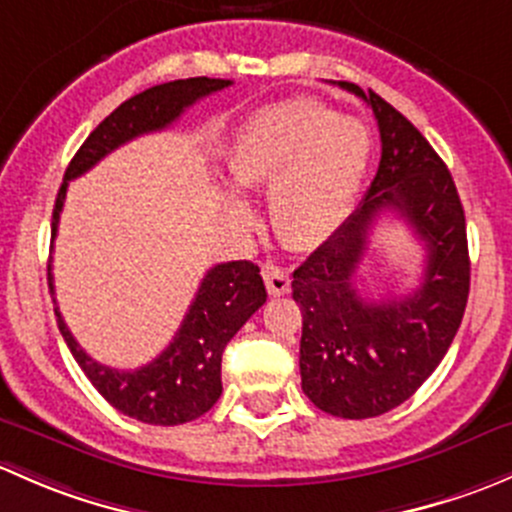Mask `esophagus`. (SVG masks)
<instances>
[{"label": "esophagus", "mask_w": 512, "mask_h": 512, "mask_svg": "<svg viewBox=\"0 0 512 512\" xmlns=\"http://www.w3.org/2000/svg\"><path fill=\"white\" fill-rule=\"evenodd\" d=\"M261 273H263V283H266L268 293L271 295H286L291 291V276H288L286 268L276 266V263H266Z\"/></svg>", "instance_id": "1"}]
</instances>
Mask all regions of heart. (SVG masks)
<instances>
[{
	"label": "heart",
	"mask_w": 512,
	"mask_h": 512,
	"mask_svg": "<svg viewBox=\"0 0 512 512\" xmlns=\"http://www.w3.org/2000/svg\"><path fill=\"white\" fill-rule=\"evenodd\" d=\"M372 162V135L362 120L337 115L315 98H291L251 115L229 147V175L239 187L268 189V217L295 251L318 249L357 202ZM234 224L254 212L236 194L224 199Z\"/></svg>",
	"instance_id": "obj_1"
}]
</instances>
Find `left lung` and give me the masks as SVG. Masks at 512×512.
I'll list each match as a JSON object with an SVG mask.
<instances>
[{"mask_svg":"<svg viewBox=\"0 0 512 512\" xmlns=\"http://www.w3.org/2000/svg\"><path fill=\"white\" fill-rule=\"evenodd\" d=\"M377 118L382 160L360 207L293 271L303 313L300 382L310 402L342 419H370L399 407L429 379L456 337L471 288L466 217L451 172L424 135L355 83H337ZM394 213L427 246L425 276L404 299L365 301L351 276L366 236Z\"/></svg>","mask_w":512,"mask_h":512,"instance_id":"1","label":"left lung"}]
</instances>
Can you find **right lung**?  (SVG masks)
<instances>
[{
    "label": "right lung",
    "instance_id": "add662e5",
    "mask_svg": "<svg viewBox=\"0 0 512 512\" xmlns=\"http://www.w3.org/2000/svg\"><path fill=\"white\" fill-rule=\"evenodd\" d=\"M224 78H182L160 83L120 103L103 123L88 135L81 150L73 155L59 189L51 219V241L59 231V217L68 182L98 165L105 155L140 135L157 133L172 123L197 100L229 88ZM261 268L251 261L217 263L202 278L197 295L179 325L175 340L160 357L138 370H113L91 360L68 325L63 323L54 298V313L68 350L91 379L100 397L130 419L155 426H177L199 419L217 404L221 394V355L229 340L244 328L246 320L266 303ZM49 291L54 293V276L49 263Z\"/></svg>",
    "mask_w": 512,
    "mask_h": 512
}]
</instances>
